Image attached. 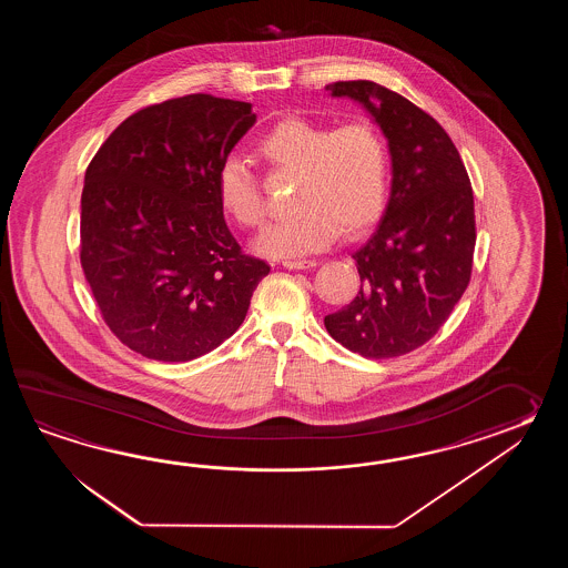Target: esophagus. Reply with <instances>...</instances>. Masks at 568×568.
<instances>
[{
    "instance_id": "esophagus-1",
    "label": "esophagus",
    "mask_w": 568,
    "mask_h": 568,
    "mask_svg": "<svg viewBox=\"0 0 568 568\" xmlns=\"http://www.w3.org/2000/svg\"><path fill=\"white\" fill-rule=\"evenodd\" d=\"M282 266L286 270H311L316 266V260H296V262H284Z\"/></svg>"
}]
</instances>
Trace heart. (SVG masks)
Segmentation results:
<instances>
[{
    "label": "heart",
    "instance_id": "1",
    "mask_svg": "<svg viewBox=\"0 0 568 568\" xmlns=\"http://www.w3.org/2000/svg\"><path fill=\"white\" fill-rule=\"evenodd\" d=\"M270 169L296 174L294 215L267 225L254 240L255 254L294 260L323 252L338 233L357 235L382 217L389 186V156L382 133L369 123L337 130L288 118L257 144ZM219 205L242 227L264 219V199L254 172L240 158H225L215 179Z\"/></svg>",
    "mask_w": 568,
    "mask_h": 568
}]
</instances>
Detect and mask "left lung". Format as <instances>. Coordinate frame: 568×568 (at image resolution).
<instances>
[{
    "mask_svg": "<svg viewBox=\"0 0 568 568\" xmlns=\"http://www.w3.org/2000/svg\"><path fill=\"white\" fill-rule=\"evenodd\" d=\"M325 89L367 111L392 160L386 211L351 255L362 288L347 306L326 314V331L367 359L398 357L435 337L469 284L471 182L440 123L408 99L372 81Z\"/></svg>",
    "mask_w": 568,
    "mask_h": 568,
    "instance_id": "8db88e82",
    "label": "left lung"
}]
</instances>
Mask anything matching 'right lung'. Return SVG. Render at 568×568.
Returning a JSON list of instances; mask_svg holds the SVG:
<instances>
[{"label": "right lung", "mask_w": 568, "mask_h": 568, "mask_svg": "<svg viewBox=\"0 0 568 568\" xmlns=\"http://www.w3.org/2000/svg\"><path fill=\"white\" fill-rule=\"evenodd\" d=\"M252 103L194 93L142 109L99 148L81 196V266L109 328L156 362L230 338L270 274L219 205V164L254 128Z\"/></svg>", "instance_id": "1"}]
</instances>
